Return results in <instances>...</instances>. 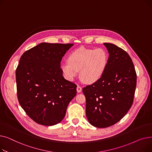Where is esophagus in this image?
<instances>
[{"label":"esophagus","mask_w":152,"mask_h":152,"mask_svg":"<svg viewBox=\"0 0 152 152\" xmlns=\"http://www.w3.org/2000/svg\"><path fill=\"white\" fill-rule=\"evenodd\" d=\"M76 90H77V92L78 93L81 92L82 91V88H81V87H80L79 86H77V88H76Z\"/></svg>","instance_id":"34e87169"}]
</instances>
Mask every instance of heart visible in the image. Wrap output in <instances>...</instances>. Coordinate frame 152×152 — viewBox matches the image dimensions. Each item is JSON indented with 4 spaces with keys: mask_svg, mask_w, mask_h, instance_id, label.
<instances>
[{
    "mask_svg": "<svg viewBox=\"0 0 152 152\" xmlns=\"http://www.w3.org/2000/svg\"><path fill=\"white\" fill-rule=\"evenodd\" d=\"M108 61V54L102 49L79 48L68 56V62L61 64L63 75L68 81H73L78 71L83 80L92 84L102 77L106 70Z\"/></svg>",
    "mask_w": 152,
    "mask_h": 152,
    "instance_id": "b5f03b06",
    "label": "heart"
}]
</instances>
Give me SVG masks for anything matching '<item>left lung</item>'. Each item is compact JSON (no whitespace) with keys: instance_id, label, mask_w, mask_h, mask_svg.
<instances>
[{"instance_id":"8db88e82","label":"left lung","mask_w":152,"mask_h":152,"mask_svg":"<svg viewBox=\"0 0 152 152\" xmlns=\"http://www.w3.org/2000/svg\"><path fill=\"white\" fill-rule=\"evenodd\" d=\"M103 44L109 53L105 73L97 82L83 89L87 118L99 128L112 126L125 116L132 105L137 83L128 53L115 44Z\"/></svg>"}]
</instances>
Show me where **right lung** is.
Instances as JSON below:
<instances>
[{
  "instance_id": "add662e5",
  "label": "right lung",
  "mask_w": 152,
  "mask_h": 152,
  "mask_svg": "<svg viewBox=\"0 0 152 152\" xmlns=\"http://www.w3.org/2000/svg\"><path fill=\"white\" fill-rule=\"evenodd\" d=\"M73 44L42 42L24 53L16 69L20 104L36 123H60L76 95L77 86L64 78L60 62Z\"/></svg>"
}]
</instances>
